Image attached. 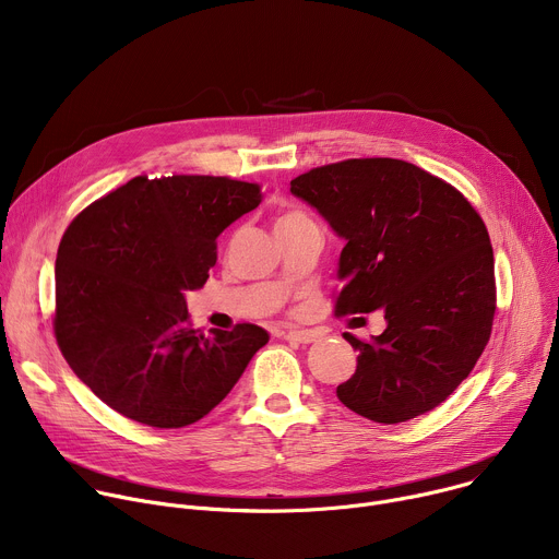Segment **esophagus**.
Segmentation results:
<instances>
[{
    "instance_id": "obj_1",
    "label": "esophagus",
    "mask_w": 559,
    "mask_h": 559,
    "mask_svg": "<svg viewBox=\"0 0 559 559\" xmlns=\"http://www.w3.org/2000/svg\"><path fill=\"white\" fill-rule=\"evenodd\" d=\"M283 338H285L287 343L309 345V343H316V341H318V334H316V332H307V330H292V332H285Z\"/></svg>"
}]
</instances>
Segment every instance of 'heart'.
Segmentation results:
<instances>
[{
  "label": "heart",
  "mask_w": 559,
  "mask_h": 559,
  "mask_svg": "<svg viewBox=\"0 0 559 559\" xmlns=\"http://www.w3.org/2000/svg\"><path fill=\"white\" fill-rule=\"evenodd\" d=\"M305 216L298 214V212H283L278 218H276V227L278 225H289V223H296V221H302Z\"/></svg>",
  "instance_id": "obj_1"
}]
</instances>
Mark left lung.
I'll use <instances>...</instances> for the list:
<instances>
[{
    "label": "left lung",
    "mask_w": 559,
    "mask_h": 559,
    "mask_svg": "<svg viewBox=\"0 0 559 559\" xmlns=\"http://www.w3.org/2000/svg\"><path fill=\"white\" fill-rule=\"evenodd\" d=\"M292 194L345 241L336 313L380 309L386 328L358 349L338 401L382 425L431 412L483 356L496 313L489 231L442 179L401 158H349L309 170ZM362 321V318H352Z\"/></svg>",
    "instance_id": "1"
}]
</instances>
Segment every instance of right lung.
<instances>
[{
	"label": "right lung",
	"mask_w": 559,
	"mask_h": 559,
	"mask_svg": "<svg viewBox=\"0 0 559 559\" xmlns=\"http://www.w3.org/2000/svg\"><path fill=\"white\" fill-rule=\"evenodd\" d=\"M263 201L227 177H134L66 229L55 261V336L110 409L179 429L210 414L270 341L259 325L201 332L186 294L216 263V238Z\"/></svg>",
	"instance_id": "obj_1"
}]
</instances>
